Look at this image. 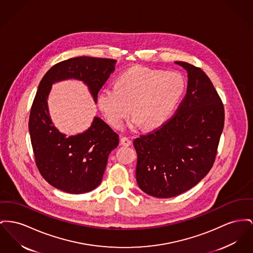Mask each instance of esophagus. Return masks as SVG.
Returning a JSON list of instances; mask_svg holds the SVG:
<instances>
[{
  "label": "esophagus",
  "mask_w": 253,
  "mask_h": 253,
  "mask_svg": "<svg viewBox=\"0 0 253 253\" xmlns=\"http://www.w3.org/2000/svg\"><path fill=\"white\" fill-rule=\"evenodd\" d=\"M120 144L123 146H130L132 145V140L126 136H122L120 138Z\"/></svg>",
  "instance_id": "34e87169"
}]
</instances>
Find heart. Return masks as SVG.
I'll use <instances>...</instances> for the list:
<instances>
[{"instance_id":"obj_1","label":"heart","mask_w":253,"mask_h":253,"mask_svg":"<svg viewBox=\"0 0 253 253\" xmlns=\"http://www.w3.org/2000/svg\"><path fill=\"white\" fill-rule=\"evenodd\" d=\"M185 86L183 76L177 72L134 67L121 73L115 86L108 85L100 90L97 104L116 128L123 125L132 111L134 118L130 126L141 124L146 129H154L171 117Z\"/></svg>"}]
</instances>
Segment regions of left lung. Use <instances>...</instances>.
Masks as SVG:
<instances>
[{
  "instance_id": "8db88e82",
  "label": "left lung",
  "mask_w": 253,
  "mask_h": 253,
  "mask_svg": "<svg viewBox=\"0 0 253 253\" xmlns=\"http://www.w3.org/2000/svg\"><path fill=\"white\" fill-rule=\"evenodd\" d=\"M175 64L187 73L185 97L160 129L134 140L136 182L156 198L178 196L208 175L223 129V105L208 75L186 62Z\"/></svg>"
}]
</instances>
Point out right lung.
I'll return each instance as SVG.
<instances>
[{"label":"right lung","instance_id":"obj_1","mask_svg":"<svg viewBox=\"0 0 253 253\" xmlns=\"http://www.w3.org/2000/svg\"><path fill=\"white\" fill-rule=\"evenodd\" d=\"M116 60L79 56L51 67L42 78L30 111L29 130L36 165L43 178L70 194L95 189L100 183L110 153L119 143V134L94 117L83 133L67 135L53 125L47 99L52 85L68 79L85 84L94 103L98 91L115 71Z\"/></svg>","mask_w":253,"mask_h":253}]
</instances>
